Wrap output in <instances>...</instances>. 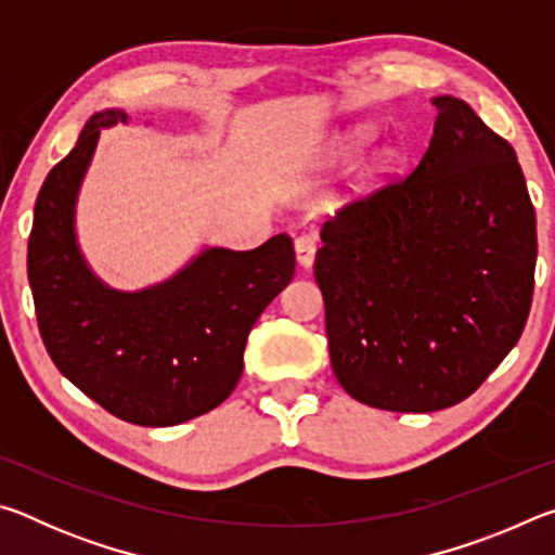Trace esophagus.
<instances>
[{
  "instance_id": "1",
  "label": "esophagus",
  "mask_w": 555,
  "mask_h": 555,
  "mask_svg": "<svg viewBox=\"0 0 555 555\" xmlns=\"http://www.w3.org/2000/svg\"><path fill=\"white\" fill-rule=\"evenodd\" d=\"M296 247V259L300 267H311L313 259H315V249H318V242L315 237H311V234H300V237H296L294 242Z\"/></svg>"
}]
</instances>
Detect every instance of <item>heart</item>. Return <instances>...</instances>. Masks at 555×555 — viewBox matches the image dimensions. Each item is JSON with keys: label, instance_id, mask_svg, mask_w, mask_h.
Instances as JSON below:
<instances>
[{"label": "heart", "instance_id": "obj_1", "mask_svg": "<svg viewBox=\"0 0 555 555\" xmlns=\"http://www.w3.org/2000/svg\"><path fill=\"white\" fill-rule=\"evenodd\" d=\"M364 139H367V131H362V129L354 131L352 137L345 139V144L340 146V154H350V152H354V149H360L364 144ZM393 166H397V154H393V152H379L370 162L364 176H367L370 181H379V178L389 176L393 171Z\"/></svg>", "mask_w": 555, "mask_h": 555}]
</instances>
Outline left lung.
<instances>
[{"label": "left lung", "instance_id": "obj_1", "mask_svg": "<svg viewBox=\"0 0 555 555\" xmlns=\"http://www.w3.org/2000/svg\"><path fill=\"white\" fill-rule=\"evenodd\" d=\"M409 176L345 203L313 274L337 382L374 409L467 399L519 343L533 298L537 212L512 144L440 95Z\"/></svg>", "mask_w": 555, "mask_h": 555}]
</instances>
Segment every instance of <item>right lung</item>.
Here are the masks:
<instances>
[{
	"label": "right lung",
	"mask_w": 555,
	"mask_h": 555,
	"mask_svg": "<svg viewBox=\"0 0 555 555\" xmlns=\"http://www.w3.org/2000/svg\"><path fill=\"white\" fill-rule=\"evenodd\" d=\"M117 121L125 112H98L36 198L26 259L36 321L59 372L112 416L176 426L237 387L249 331L294 279V242L281 232L249 251L212 247L158 286L107 288L80 257L73 218L100 131Z\"/></svg>",
	"instance_id": "1"
}]
</instances>
